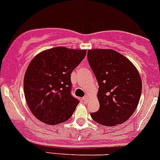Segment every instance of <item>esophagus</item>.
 Here are the masks:
<instances>
[{
    "mask_svg": "<svg viewBox=\"0 0 160 160\" xmlns=\"http://www.w3.org/2000/svg\"><path fill=\"white\" fill-rule=\"evenodd\" d=\"M89 98H89V96H85L84 98H83L82 99H83V101H84V102H86V103H87L89 102Z\"/></svg>",
    "mask_w": 160,
    "mask_h": 160,
    "instance_id": "34e87169",
    "label": "esophagus"
}]
</instances>
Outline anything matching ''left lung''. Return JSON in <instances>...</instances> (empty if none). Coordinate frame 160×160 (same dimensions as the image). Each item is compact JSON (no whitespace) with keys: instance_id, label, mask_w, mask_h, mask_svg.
I'll return each mask as SVG.
<instances>
[{"instance_id":"obj_1","label":"left lung","mask_w":160,"mask_h":160,"mask_svg":"<svg viewBox=\"0 0 160 160\" xmlns=\"http://www.w3.org/2000/svg\"><path fill=\"white\" fill-rule=\"evenodd\" d=\"M87 58L99 85V110L90 116L107 127L123 123L135 112L140 99L142 80L137 68L114 49H90Z\"/></svg>"}]
</instances>
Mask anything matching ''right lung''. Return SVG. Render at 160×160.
Here are the masks:
<instances>
[{
    "label": "right lung",
    "mask_w": 160,
    "mask_h": 160,
    "mask_svg": "<svg viewBox=\"0 0 160 160\" xmlns=\"http://www.w3.org/2000/svg\"><path fill=\"white\" fill-rule=\"evenodd\" d=\"M87 54V49L58 46L38 53L24 77V93L32 114L39 121L57 125L67 121L78 100L70 94V74Z\"/></svg>",
    "instance_id": "add662e5"
}]
</instances>
